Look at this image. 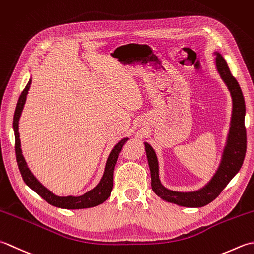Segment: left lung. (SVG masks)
Masks as SVG:
<instances>
[{"label":"left lung","instance_id":"obj_1","mask_svg":"<svg viewBox=\"0 0 254 254\" xmlns=\"http://www.w3.org/2000/svg\"><path fill=\"white\" fill-rule=\"evenodd\" d=\"M215 55L217 70L226 85L228 86L232 97V116L228 139H227L221 162L210 182L196 192L182 193L165 189L159 179V163L156 152L149 143L144 142L150 172H151V186L153 192L169 203L184 207H203L218 197L227 184L239 172L246 157L247 130L245 126V98H243L240 85L235 76L231 74L224 57L217 51Z\"/></svg>","mask_w":254,"mask_h":254}]
</instances>
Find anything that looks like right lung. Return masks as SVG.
Segmentation results:
<instances>
[{"instance_id": "obj_1", "label": "right lung", "mask_w": 254, "mask_h": 254, "mask_svg": "<svg viewBox=\"0 0 254 254\" xmlns=\"http://www.w3.org/2000/svg\"><path fill=\"white\" fill-rule=\"evenodd\" d=\"M32 84V80L26 85L24 91L20 94L16 110H15L14 114V122H13V128L15 132V152H16V160L18 164V169L20 171V174H22L24 182L27 184L30 189H32L34 192L37 193L40 197H43L48 204L59 207V208H65V209H82V208H90V207H94L100 205L110 197L112 189H113V173H114V168H115L116 161L120 156V152L123 148L124 144L128 140V138H124L118 142L112 152L110 153V157L107 159L106 167L104 174H103V178L101 179L100 183L97 184L96 188L91 190L90 192L85 193L84 195L81 196H57L47 190L45 186L41 184L39 181L34 177L32 171L29 170L27 167V163H26L25 159L22 154V149H20V139H19V132H18V121L20 117V114L25 105L26 97L28 94V90Z\"/></svg>"}]
</instances>
